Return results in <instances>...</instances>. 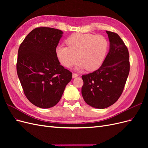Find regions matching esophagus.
<instances>
[{
    "label": "esophagus",
    "mask_w": 148,
    "mask_h": 148,
    "mask_svg": "<svg viewBox=\"0 0 148 148\" xmlns=\"http://www.w3.org/2000/svg\"><path fill=\"white\" fill-rule=\"evenodd\" d=\"M72 77H73V78H76V77H78V74L73 73V74H72Z\"/></svg>",
    "instance_id": "obj_1"
}]
</instances>
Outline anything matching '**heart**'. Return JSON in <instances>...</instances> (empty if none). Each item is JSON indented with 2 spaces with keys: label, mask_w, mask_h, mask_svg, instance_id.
<instances>
[{
  "label": "heart",
  "mask_w": 148,
  "mask_h": 148,
  "mask_svg": "<svg viewBox=\"0 0 148 148\" xmlns=\"http://www.w3.org/2000/svg\"><path fill=\"white\" fill-rule=\"evenodd\" d=\"M68 47L59 46L56 54L61 65L70 68L78 62V69H86L92 71L97 70L106 57L108 42L100 34L75 33L65 40Z\"/></svg>",
  "instance_id": "obj_1"
}]
</instances>
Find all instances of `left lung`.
<instances>
[{"instance_id":"8db88e82","label":"left lung","mask_w":148,"mask_h":148,"mask_svg":"<svg viewBox=\"0 0 148 148\" xmlns=\"http://www.w3.org/2000/svg\"><path fill=\"white\" fill-rule=\"evenodd\" d=\"M110 42L109 53L99 69L82 75V96L88 105L107 108L117 101L123 91L130 71L127 46L115 33L106 31Z\"/></svg>"}]
</instances>
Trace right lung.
<instances>
[{"mask_svg":"<svg viewBox=\"0 0 148 148\" xmlns=\"http://www.w3.org/2000/svg\"><path fill=\"white\" fill-rule=\"evenodd\" d=\"M62 34L60 29L36 28L26 36L18 51L16 71L21 86L29 102L40 108L56 106L72 78L56 54Z\"/></svg>","mask_w":148,"mask_h":148,"instance_id":"obj_1","label":"right lung"}]
</instances>
